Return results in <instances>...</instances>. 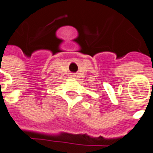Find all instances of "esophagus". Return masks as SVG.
<instances>
[{
    "instance_id": "esophagus-1",
    "label": "esophagus",
    "mask_w": 153,
    "mask_h": 153,
    "mask_svg": "<svg viewBox=\"0 0 153 153\" xmlns=\"http://www.w3.org/2000/svg\"><path fill=\"white\" fill-rule=\"evenodd\" d=\"M71 76H72V75H71Z\"/></svg>"
}]
</instances>
